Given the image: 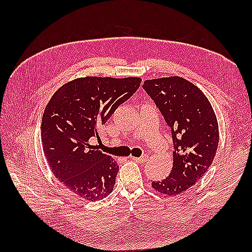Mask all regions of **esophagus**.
I'll return each mask as SVG.
<instances>
[{
  "instance_id": "obj_1",
  "label": "esophagus",
  "mask_w": 252,
  "mask_h": 252,
  "mask_svg": "<svg viewBox=\"0 0 252 252\" xmlns=\"http://www.w3.org/2000/svg\"><path fill=\"white\" fill-rule=\"evenodd\" d=\"M131 158H132V160H134V161L140 162V163L146 162L147 160H148V156H147V155H143V156L140 157V158H137V157H131Z\"/></svg>"
}]
</instances>
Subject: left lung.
Listing matches in <instances>:
<instances>
[{"instance_id": "8db88e82", "label": "left lung", "mask_w": 252, "mask_h": 252, "mask_svg": "<svg viewBox=\"0 0 252 252\" xmlns=\"http://www.w3.org/2000/svg\"><path fill=\"white\" fill-rule=\"evenodd\" d=\"M143 89L171 129L174 146L169 176L154 181L152 187L160 194L179 195L195 185L215 159L219 145L215 110L206 95L184 78L146 80Z\"/></svg>"}]
</instances>
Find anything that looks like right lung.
<instances>
[{
	"label": "right lung",
	"instance_id": "right-lung-1",
	"mask_svg": "<svg viewBox=\"0 0 252 252\" xmlns=\"http://www.w3.org/2000/svg\"><path fill=\"white\" fill-rule=\"evenodd\" d=\"M141 81L136 77L78 78L62 85L46 105L41 125L46 161L55 178L85 200L108 196L119 171L90 138H99L97 127L136 92Z\"/></svg>",
	"mask_w": 252,
	"mask_h": 252
}]
</instances>
